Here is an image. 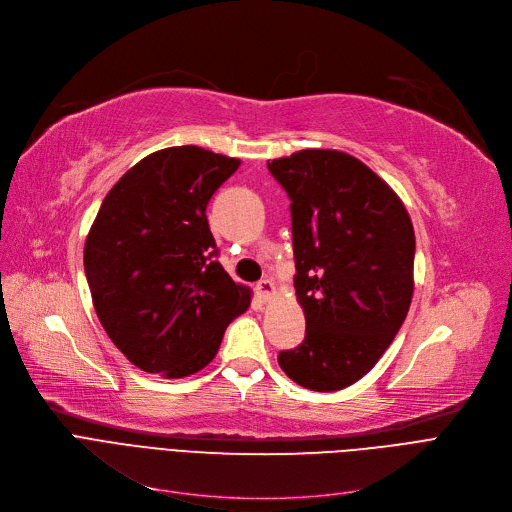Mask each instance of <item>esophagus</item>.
I'll use <instances>...</instances> for the list:
<instances>
[{"label":"esophagus","mask_w":512,"mask_h":512,"mask_svg":"<svg viewBox=\"0 0 512 512\" xmlns=\"http://www.w3.org/2000/svg\"><path fill=\"white\" fill-rule=\"evenodd\" d=\"M256 295L262 299V302H268V299L275 295V285H273V281L262 279V281L256 285Z\"/></svg>","instance_id":"esophagus-1"}]
</instances>
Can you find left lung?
<instances>
[{
	"label": "left lung",
	"instance_id": "left-lung-1",
	"mask_svg": "<svg viewBox=\"0 0 512 512\" xmlns=\"http://www.w3.org/2000/svg\"><path fill=\"white\" fill-rule=\"evenodd\" d=\"M291 200L295 295L306 339L279 353L299 386L335 393L393 343L413 297L415 233L403 200L359 159L306 148L268 161Z\"/></svg>",
	"mask_w": 512,
	"mask_h": 512
}]
</instances>
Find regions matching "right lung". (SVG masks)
<instances>
[{
    "label": "right lung",
    "mask_w": 512,
    "mask_h": 512,
    "mask_svg": "<svg viewBox=\"0 0 512 512\" xmlns=\"http://www.w3.org/2000/svg\"><path fill=\"white\" fill-rule=\"evenodd\" d=\"M239 159L171 146L128 169L105 196L84 244L93 306L113 345L163 378L200 372L252 291L217 260L206 206Z\"/></svg>",
    "instance_id": "1"
}]
</instances>
